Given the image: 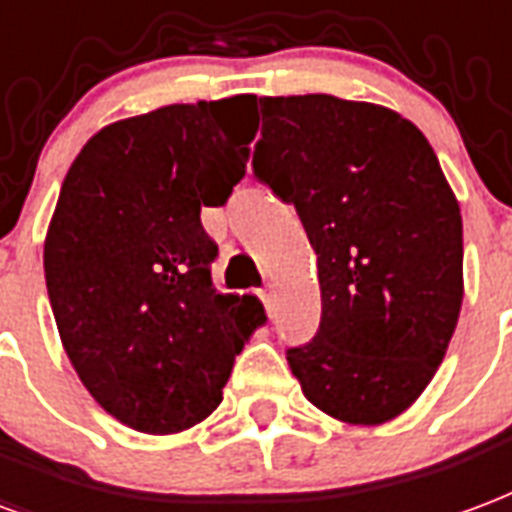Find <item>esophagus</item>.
I'll list each match as a JSON object with an SVG mask.
<instances>
[{
  "mask_svg": "<svg viewBox=\"0 0 512 512\" xmlns=\"http://www.w3.org/2000/svg\"><path fill=\"white\" fill-rule=\"evenodd\" d=\"M260 298H263V304H266V312L274 314V287H266V290L260 293Z\"/></svg>",
  "mask_w": 512,
  "mask_h": 512,
  "instance_id": "1",
  "label": "esophagus"
}]
</instances>
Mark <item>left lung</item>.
Segmentation results:
<instances>
[{
	"instance_id": "obj_1",
	"label": "left lung",
	"mask_w": 512,
	"mask_h": 512,
	"mask_svg": "<svg viewBox=\"0 0 512 512\" xmlns=\"http://www.w3.org/2000/svg\"><path fill=\"white\" fill-rule=\"evenodd\" d=\"M252 168L293 203L317 255L323 317L287 350L317 410L380 426L426 391L464 298L461 211L426 135L331 94L260 97Z\"/></svg>"
}]
</instances>
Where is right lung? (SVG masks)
<instances>
[{
  "instance_id": "1",
  "label": "right lung",
  "mask_w": 512,
  "mask_h": 512,
  "mask_svg": "<svg viewBox=\"0 0 512 512\" xmlns=\"http://www.w3.org/2000/svg\"><path fill=\"white\" fill-rule=\"evenodd\" d=\"M257 97L165 105L102 127L64 176L45 236V285L67 358L102 410L176 434L222 401L266 312L211 282L200 206L244 179Z\"/></svg>"
}]
</instances>
